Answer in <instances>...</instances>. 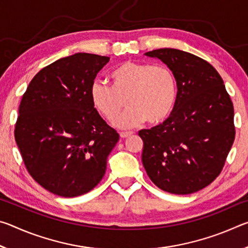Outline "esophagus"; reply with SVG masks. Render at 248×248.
<instances>
[{"label":"esophagus","instance_id":"1","mask_svg":"<svg viewBox=\"0 0 248 248\" xmlns=\"http://www.w3.org/2000/svg\"><path fill=\"white\" fill-rule=\"evenodd\" d=\"M133 132L129 131V132H120V138H123V139H125V138H128L130 136H132Z\"/></svg>","mask_w":248,"mask_h":248}]
</instances>
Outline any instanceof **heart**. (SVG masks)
Returning a JSON list of instances; mask_svg holds the SVG:
<instances>
[{"label": "heart", "mask_w": 248, "mask_h": 248, "mask_svg": "<svg viewBox=\"0 0 248 248\" xmlns=\"http://www.w3.org/2000/svg\"><path fill=\"white\" fill-rule=\"evenodd\" d=\"M112 87L103 81L92 83L90 96L94 108L111 119L122 107L127 108L112 120L119 129H130L144 120L154 124L170 114L176 100V79L166 65L125 61L111 73Z\"/></svg>", "instance_id": "1"}]
</instances>
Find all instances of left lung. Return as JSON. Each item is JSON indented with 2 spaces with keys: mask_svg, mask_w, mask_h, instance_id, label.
Segmentation results:
<instances>
[{
  "mask_svg": "<svg viewBox=\"0 0 248 248\" xmlns=\"http://www.w3.org/2000/svg\"><path fill=\"white\" fill-rule=\"evenodd\" d=\"M173 72L177 96L164 123L139 131L142 163L159 189L188 195L211 184L235 138L234 108L223 79L203 59L178 49L144 53Z\"/></svg>",
  "mask_w": 248,
  "mask_h": 248,
  "instance_id": "left-lung-1",
  "label": "left lung"
}]
</instances>
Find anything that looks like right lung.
Instances as JSON below:
<instances>
[{
    "mask_svg": "<svg viewBox=\"0 0 248 248\" xmlns=\"http://www.w3.org/2000/svg\"><path fill=\"white\" fill-rule=\"evenodd\" d=\"M108 57L75 53L37 73L19 105L15 140L31 177L61 197L89 192L119 140L92 104L90 89Z\"/></svg>",
    "mask_w": 248,
    "mask_h": 248,
    "instance_id": "add662e5",
    "label": "right lung"
}]
</instances>
